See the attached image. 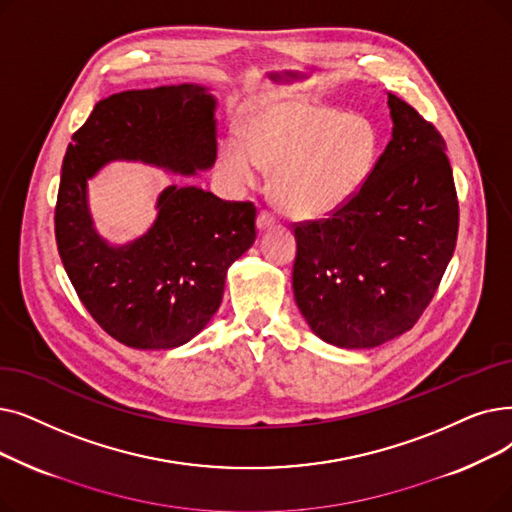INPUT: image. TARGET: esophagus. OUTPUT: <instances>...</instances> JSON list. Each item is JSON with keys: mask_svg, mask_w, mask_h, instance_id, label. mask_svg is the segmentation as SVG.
Masks as SVG:
<instances>
[{"mask_svg": "<svg viewBox=\"0 0 512 512\" xmlns=\"http://www.w3.org/2000/svg\"><path fill=\"white\" fill-rule=\"evenodd\" d=\"M274 226H276V217H274L270 211H261V213L257 215V228H259L261 232L270 230V228H274Z\"/></svg>", "mask_w": 512, "mask_h": 512, "instance_id": "obj_1", "label": "esophagus"}]
</instances>
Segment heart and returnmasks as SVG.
I'll list each match as a JSON object with an SVG mask.
<instances>
[{
  "label": "heart",
  "mask_w": 512,
  "mask_h": 512,
  "mask_svg": "<svg viewBox=\"0 0 512 512\" xmlns=\"http://www.w3.org/2000/svg\"><path fill=\"white\" fill-rule=\"evenodd\" d=\"M244 144L219 148V169L236 186L272 173L274 203L299 219L339 211L360 192L376 159L374 125L360 115L307 102L263 106L244 119Z\"/></svg>",
  "instance_id": "heart-1"
}]
</instances>
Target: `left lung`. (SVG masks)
<instances>
[{"label":"left lung","instance_id":"left-lung-1","mask_svg":"<svg viewBox=\"0 0 512 512\" xmlns=\"http://www.w3.org/2000/svg\"><path fill=\"white\" fill-rule=\"evenodd\" d=\"M391 142L347 205L295 224L293 291L316 335L337 347H379L431 303L458 238L446 142L389 94Z\"/></svg>","mask_w":512,"mask_h":512}]
</instances>
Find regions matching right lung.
Here are the masks:
<instances>
[{
  "mask_svg": "<svg viewBox=\"0 0 512 512\" xmlns=\"http://www.w3.org/2000/svg\"><path fill=\"white\" fill-rule=\"evenodd\" d=\"M215 104L192 83L113 94L66 148L54 213L58 253L85 309L127 347L173 349L209 324L228 268L255 242L257 209L196 186H167L150 230L113 247L94 228L87 180L110 161L182 175L209 169L217 157Z\"/></svg>",
  "mask_w": 512,
  "mask_h": 512,
  "instance_id": "1",
  "label": "right lung"
}]
</instances>
